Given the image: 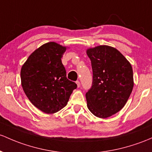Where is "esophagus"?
Returning <instances> with one entry per match:
<instances>
[{
    "instance_id": "obj_1",
    "label": "esophagus",
    "mask_w": 152,
    "mask_h": 152,
    "mask_svg": "<svg viewBox=\"0 0 152 152\" xmlns=\"http://www.w3.org/2000/svg\"><path fill=\"white\" fill-rule=\"evenodd\" d=\"M76 84H77L78 87H79V86H80V82H79V81H76Z\"/></svg>"
}]
</instances>
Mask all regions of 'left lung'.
<instances>
[{
	"mask_svg": "<svg viewBox=\"0 0 152 152\" xmlns=\"http://www.w3.org/2000/svg\"><path fill=\"white\" fill-rule=\"evenodd\" d=\"M92 86L86 92L88 109L95 116L107 118L121 110L133 87L131 63L118 50L107 45L89 48Z\"/></svg>",
	"mask_w": 152,
	"mask_h": 152,
	"instance_id": "1",
	"label": "left lung"
}]
</instances>
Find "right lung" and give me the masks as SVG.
<instances>
[{"label":"right lung","mask_w":152,"mask_h":152,"mask_svg":"<svg viewBox=\"0 0 152 152\" xmlns=\"http://www.w3.org/2000/svg\"><path fill=\"white\" fill-rule=\"evenodd\" d=\"M66 50L54 42L45 43L29 56L21 69V86L37 108L47 114L57 113L67 104L77 85L66 77L61 58Z\"/></svg>","instance_id":"1"}]
</instances>
